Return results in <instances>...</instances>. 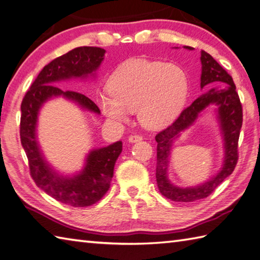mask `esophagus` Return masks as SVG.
Here are the masks:
<instances>
[{
    "mask_svg": "<svg viewBox=\"0 0 260 260\" xmlns=\"http://www.w3.org/2000/svg\"><path fill=\"white\" fill-rule=\"evenodd\" d=\"M129 142H138L142 140V137L139 135H131L129 136Z\"/></svg>",
    "mask_w": 260,
    "mask_h": 260,
    "instance_id": "34e87169",
    "label": "esophagus"
}]
</instances>
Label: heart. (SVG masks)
I'll return each mask as SVG.
<instances>
[{
    "label": "heart",
    "instance_id": "heart-1",
    "mask_svg": "<svg viewBox=\"0 0 260 260\" xmlns=\"http://www.w3.org/2000/svg\"><path fill=\"white\" fill-rule=\"evenodd\" d=\"M110 91L99 98L100 108L115 123L129 120L137 110L140 123L149 129L169 124L181 112L188 93V77L174 62L132 59L116 70Z\"/></svg>",
    "mask_w": 260,
    "mask_h": 260
}]
</instances>
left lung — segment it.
I'll return each mask as SVG.
<instances>
[{
  "mask_svg": "<svg viewBox=\"0 0 260 260\" xmlns=\"http://www.w3.org/2000/svg\"><path fill=\"white\" fill-rule=\"evenodd\" d=\"M192 50V47L185 46ZM201 62H202V75H201V87L212 83H223L224 87L211 88L208 93L198 98L189 107L185 108L178 118L156 135L157 141V166L156 181L159 192L164 197L175 202H195V201L208 198L215 188L235 171L239 158L238 141L242 126V105L239 95L236 91L234 79L208 52L201 50ZM210 104H216L219 107V118L221 128L225 137L226 157L221 172L211 181L198 188L179 189L169 183L166 176L169 150L172 139L181 131L187 128L196 119L198 113Z\"/></svg>",
  "mask_w": 260,
  "mask_h": 260,
  "instance_id": "8db88e82",
  "label": "left lung"
}]
</instances>
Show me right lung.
<instances>
[{"label":"right lung","instance_id":"right-lung-1","mask_svg":"<svg viewBox=\"0 0 260 260\" xmlns=\"http://www.w3.org/2000/svg\"><path fill=\"white\" fill-rule=\"evenodd\" d=\"M105 50L99 47H78L46 65L25 93L21 103L20 138L28 157L30 175L38 187L51 198L75 208H85L102 199L110 188L115 161L122 151V142L93 150L83 171L74 177H62L47 165L36 139L39 109L47 100L63 95L82 108L95 113L100 109L91 99L75 91H62L54 85L68 78L87 77L98 70Z\"/></svg>","mask_w":260,"mask_h":260}]
</instances>
